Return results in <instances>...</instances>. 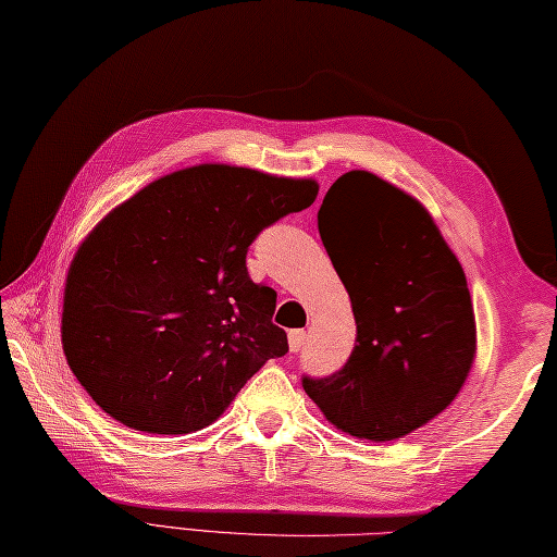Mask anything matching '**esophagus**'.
<instances>
[{"label": "esophagus", "mask_w": 557, "mask_h": 557, "mask_svg": "<svg viewBox=\"0 0 557 557\" xmlns=\"http://www.w3.org/2000/svg\"><path fill=\"white\" fill-rule=\"evenodd\" d=\"M302 344H306V332H302V330H290V332H288V346H290V351H293V354L300 351Z\"/></svg>", "instance_id": "1"}]
</instances>
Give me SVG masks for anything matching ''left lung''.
I'll return each instance as SVG.
<instances>
[{"label":"left lung","instance_id":"1","mask_svg":"<svg viewBox=\"0 0 557 557\" xmlns=\"http://www.w3.org/2000/svg\"><path fill=\"white\" fill-rule=\"evenodd\" d=\"M318 230L351 298L356 346L339 371L302 375V387L342 432L393 442L444 412L473 366L463 267L426 208L371 172L330 186Z\"/></svg>","mask_w":557,"mask_h":557}]
</instances>
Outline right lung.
Returning <instances> with one entry per match:
<instances>
[{
	"mask_svg": "<svg viewBox=\"0 0 557 557\" xmlns=\"http://www.w3.org/2000/svg\"><path fill=\"white\" fill-rule=\"evenodd\" d=\"M314 196L312 180L198 164L113 208L72 259L62 306V349L91 400L148 434L213 424L288 351L247 249Z\"/></svg>",
	"mask_w": 557,
	"mask_h": 557,
	"instance_id": "obj_1",
	"label": "right lung"
}]
</instances>
